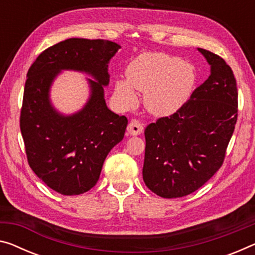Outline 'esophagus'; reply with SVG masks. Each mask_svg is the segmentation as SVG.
<instances>
[{
    "instance_id": "34e87169",
    "label": "esophagus",
    "mask_w": 255,
    "mask_h": 255,
    "mask_svg": "<svg viewBox=\"0 0 255 255\" xmlns=\"http://www.w3.org/2000/svg\"><path fill=\"white\" fill-rule=\"evenodd\" d=\"M142 131H143V127H142V124L139 122V121L132 120L128 125V134L139 135V134H141V133H142Z\"/></svg>"
}]
</instances>
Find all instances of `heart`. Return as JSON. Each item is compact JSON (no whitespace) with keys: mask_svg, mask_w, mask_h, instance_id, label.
<instances>
[{"mask_svg":"<svg viewBox=\"0 0 255 255\" xmlns=\"http://www.w3.org/2000/svg\"><path fill=\"white\" fill-rule=\"evenodd\" d=\"M195 83L196 72L189 62L165 53H143L128 66L127 80L116 81L115 97L123 107H132L138 90L148 112L167 116L187 103Z\"/></svg>","mask_w":255,"mask_h":255,"instance_id":"1","label":"heart"}]
</instances>
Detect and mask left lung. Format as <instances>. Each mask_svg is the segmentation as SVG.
Instances as JSON below:
<instances>
[{"label": "left lung", "mask_w": 255, "mask_h": 255, "mask_svg": "<svg viewBox=\"0 0 255 255\" xmlns=\"http://www.w3.org/2000/svg\"><path fill=\"white\" fill-rule=\"evenodd\" d=\"M210 65V76L170 117L144 130L142 178L164 198L183 197L213 177L225 159L237 121V87L221 57L197 49Z\"/></svg>", "instance_id": "8db88e82"}]
</instances>
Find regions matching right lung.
<instances>
[{"label":"right lung","instance_id":"1","mask_svg":"<svg viewBox=\"0 0 255 255\" xmlns=\"http://www.w3.org/2000/svg\"><path fill=\"white\" fill-rule=\"evenodd\" d=\"M120 49L111 41L68 38L43 51L27 73L20 115L27 159L34 173L61 195L95 187L109 151L124 138L128 119L107 107L104 90L109 61ZM62 70L93 77L87 79L88 101L69 116L57 111L49 98Z\"/></svg>","mask_w":255,"mask_h":255}]
</instances>
